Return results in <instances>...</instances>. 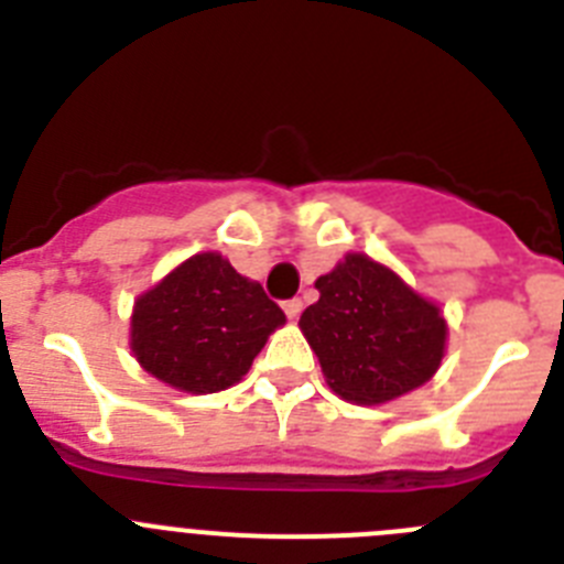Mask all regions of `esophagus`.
<instances>
[{
	"instance_id": "1",
	"label": "esophagus",
	"mask_w": 564,
	"mask_h": 564,
	"mask_svg": "<svg viewBox=\"0 0 564 564\" xmlns=\"http://www.w3.org/2000/svg\"><path fill=\"white\" fill-rule=\"evenodd\" d=\"M282 307H285V313H288V318H291V322H296L299 313L305 311V305H302V299H288V302Z\"/></svg>"
}]
</instances>
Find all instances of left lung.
<instances>
[{
  "label": "left lung",
  "instance_id": "8db88e82",
  "mask_svg": "<svg viewBox=\"0 0 564 564\" xmlns=\"http://www.w3.org/2000/svg\"><path fill=\"white\" fill-rule=\"evenodd\" d=\"M318 302L299 318L325 381L352 403H387L437 372L449 325L437 302L421 296L392 268L347 253L316 279Z\"/></svg>",
  "mask_w": 564,
  "mask_h": 564
}]
</instances>
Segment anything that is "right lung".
Listing matches in <instances>:
<instances>
[{
	"mask_svg": "<svg viewBox=\"0 0 564 564\" xmlns=\"http://www.w3.org/2000/svg\"><path fill=\"white\" fill-rule=\"evenodd\" d=\"M285 313L262 285L203 251L134 299L129 347L143 370L174 390L208 395L242 381Z\"/></svg>",
	"mask_w": 564,
	"mask_h": 564,
	"instance_id": "add662e5",
	"label": "right lung"
}]
</instances>
